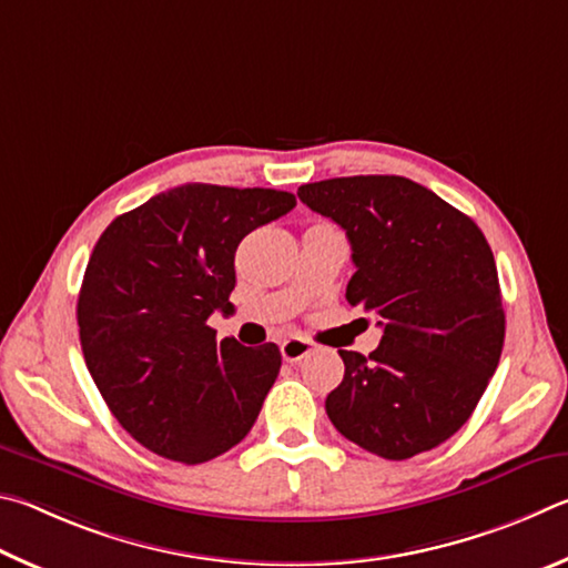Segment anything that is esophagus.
<instances>
[{"instance_id":"1","label":"esophagus","mask_w":568,"mask_h":568,"mask_svg":"<svg viewBox=\"0 0 568 568\" xmlns=\"http://www.w3.org/2000/svg\"><path fill=\"white\" fill-rule=\"evenodd\" d=\"M312 349H314V342L304 339V336H290V339L282 342V356H284V362H290V364L302 362L304 356L312 354Z\"/></svg>"}]
</instances>
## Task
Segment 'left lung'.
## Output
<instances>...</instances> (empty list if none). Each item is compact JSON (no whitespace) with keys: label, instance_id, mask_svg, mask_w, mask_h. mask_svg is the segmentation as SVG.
Here are the masks:
<instances>
[{"label":"left lung","instance_id":"1","mask_svg":"<svg viewBox=\"0 0 568 568\" xmlns=\"http://www.w3.org/2000/svg\"><path fill=\"white\" fill-rule=\"evenodd\" d=\"M352 244L346 302L379 316L369 356L344 352L326 396L336 432L384 459L429 452L462 429L499 366L504 306L491 246L469 216L406 176L300 186Z\"/></svg>","mask_w":568,"mask_h":568}]
</instances>
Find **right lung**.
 I'll return each mask as SVG.
<instances>
[{"label":"right lung","instance_id":"right-lung-1","mask_svg":"<svg viewBox=\"0 0 568 568\" xmlns=\"http://www.w3.org/2000/svg\"><path fill=\"white\" fill-rule=\"evenodd\" d=\"M296 206L290 192L182 184L116 216L77 302L87 369L116 422L164 459L202 464L252 429L282 366L276 344L216 342L234 252Z\"/></svg>","mask_w":568,"mask_h":568}]
</instances>
